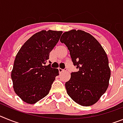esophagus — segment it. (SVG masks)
Here are the masks:
<instances>
[{"mask_svg": "<svg viewBox=\"0 0 123 123\" xmlns=\"http://www.w3.org/2000/svg\"><path fill=\"white\" fill-rule=\"evenodd\" d=\"M67 68H65V69H62V68H58V71H59L60 73H62L63 71H67Z\"/></svg>", "mask_w": 123, "mask_h": 123, "instance_id": "34e87169", "label": "esophagus"}]
</instances>
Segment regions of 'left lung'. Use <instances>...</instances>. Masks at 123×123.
Instances as JSON below:
<instances>
[{"label":"left lung","mask_w":123,"mask_h":123,"mask_svg":"<svg viewBox=\"0 0 123 123\" xmlns=\"http://www.w3.org/2000/svg\"><path fill=\"white\" fill-rule=\"evenodd\" d=\"M60 42L68 47L74 66L71 78L65 83L67 94L79 105H94L106 92L110 78L105 50L89 33L73 29L64 32Z\"/></svg>","instance_id":"left-lung-1"}]
</instances>
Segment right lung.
I'll return each mask as SVG.
<instances>
[{
    "label": "right lung",
    "mask_w": 123,
    "mask_h": 123,
    "mask_svg": "<svg viewBox=\"0 0 123 123\" xmlns=\"http://www.w3.org/2000/svg\"><path fill=\"white\" fill-rule=\"evenodd\" d=\"M62 34V31L51 30L37 32L18 51L11 78L15 93L24 102L34 104L49 94L59 73L51 64L45 65Z\"/></svg>",
    "instance_id": "1"
}]
</instances>
